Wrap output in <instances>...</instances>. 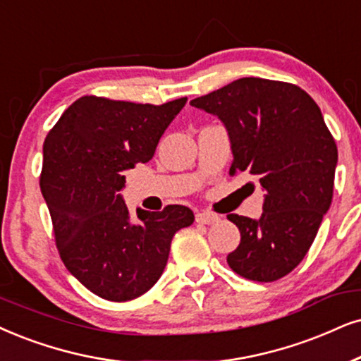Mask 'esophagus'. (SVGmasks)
<instances>
[{
  "instance_id": "obj_1",
  "label": "esophagus",
  "mask_w": 361,
  "mask_h": 361,
  "mask_svg": "<svg viewBox=\"0 0 361 361\" xmlns=\"http://www.w3.org/2000/svg\"><path fill=\"white\" fill-rule=\"evenodd\" d=\"M218 220H220V216H218L216 213H212V212L196 213V223H200V225H213V223H216Z\"/></svg>"
}]
</instances>
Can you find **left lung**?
Instances as JSON below:
<instances>
[{
  "label": "left lung",
  "instance_id": "1",
  "mask_svg": "<svg viewBox=\"0 0 361 361\" xmlns=\"http://www.w3.org/2000/svg\"><path fill=\"white\" fill-rule=\"evenodd\" d=\"M230 135V175L248 171L267 191L259 220L228 214L241 241L226 262L240 276L276 281L308 253L333 198L338 149L320 108L285 81L240 78L190 102Z\"/></svg>",
  "mask_w": 361,
  "mask_h": 361
}]
</instances>
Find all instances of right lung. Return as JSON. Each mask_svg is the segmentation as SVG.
I'll return each mask as SVG.
<instances>
[{
	"label": "right lung",
	"mask_w": 361,
	"mask_h": 361,
	"mask_svg": "<svg viewBox=\"0 0 361 361\" xmlns=\"http://www.w3.org/2000/svg\"><path fill=\"white\" fill-rule=\"evenodd\" d=\"M186 104H141L86 94L63 113L44 140L39 188L68 271L94 295L128 302L147 293L165 270L173 236L195 214L183 204L136 209L120 191L125 173L147 163Z\"/></svg>",
	"instance_id": "right-lung-1"
}]
</instances>
